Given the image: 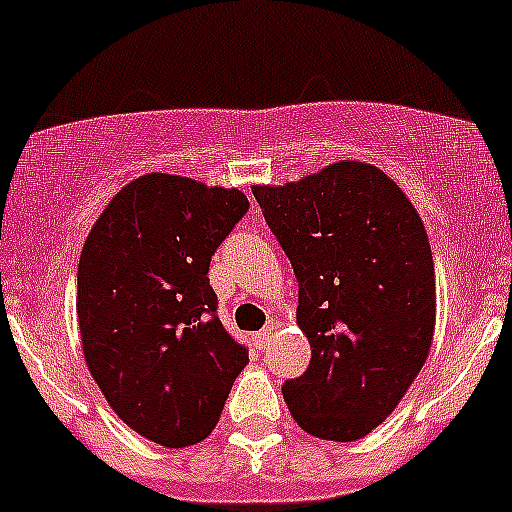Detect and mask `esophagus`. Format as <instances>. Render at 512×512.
<instances>
[{
    "instance_id": "esophagus-1",
    "label": "esophagus",
    "mask_w": 512,
    "mask_h": 512,
    "mask_svg": "<svg viewBox=\"0 0 512 512\" xmlns=\"http://www.w3.org/2000/svg\"><path fill=\"white\" fill-rule=\"evenodd\" d=\"M275 332H277V324H270V327H267V329H262V332H257L255 337H252V339H255L257 349H265L267 344L272 342V334H275Z\"/></svg>"
}]
</instances>
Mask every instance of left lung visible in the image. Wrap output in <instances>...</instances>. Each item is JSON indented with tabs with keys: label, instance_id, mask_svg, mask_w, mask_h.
<instances>
[{
	"label": "left lung",
	"instance_id": "1",
	"mask_svg": "<svg viewBox=\"0 0 512 512\" xmlns=\"http://www.w3.org/2000/svg\"><path fill=\"white\" fill-rule=\"evenodd\" d=\"M299 282L307 371L282 394L324 441L374 431L431 352L436 275L426 227L376 165L339 160L285 185H252Z\"/></svg>",
	"mask_w": 512,
	"mask_h": 512
}]
</instances>
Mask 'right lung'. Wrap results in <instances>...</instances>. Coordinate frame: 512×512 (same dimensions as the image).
Wrapping results in <instances>:
<instances>
[{"mask_svg": "<svg viewBox=\"0 0 512 512\" xmlns=\"http://www.w3.org/2000/svg\"><path fill=\"white\" fill-rule=\"evenodd\" d=\"M247 208L237 188L146 173L108 200L81 250L86 366L113 414L160 446L208 438L250 361L215 314L208 280Z\"/></svg>", "mask_w": 512, "mask_h": 512, "instance_id": "add662e5", "label": "right lung"}]
</instances>
